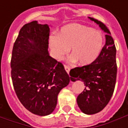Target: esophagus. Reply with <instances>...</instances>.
I'll list each match as a JSON object with an SVG mask.
<instances>
[{
    "label": "esophagus",
    "mask_w": 128,
    "mask_h": 128,
    "mask_svg": "<svg viewBox=\"0 0 128 128\" xmlns=\"http://www.w3.org/2000/svg\"><path fill=\"white\" fill-rule=\"evenodd\" d=\"M64 68H65V70H66V71L67 72V73H68V74H69V72H70V67L67 66H65Z\"/></svg>",
    "instance_id": "obj_1"
}]
</instances>
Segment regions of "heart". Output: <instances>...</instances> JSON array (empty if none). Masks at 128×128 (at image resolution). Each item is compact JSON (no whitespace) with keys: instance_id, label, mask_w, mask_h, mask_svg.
<instances>
[{"instance_id":"1","label":"heart","mask_w":128,"mask_h":128,"mask_svg":"<svg viewBox=\"0 0 128 128\" xmlns=\"http://www.w3.org/2000/svg\"><path fill=\"white\" fill-rule=\"evenodd\" d=\"M104 45L102 33L92 28L79 23L63 26L58 35H52L49 46L53 57L60 60L70 48L69 60L78 62L82 66L93 63L100 56Z\"/></svg>"}]
</instances>
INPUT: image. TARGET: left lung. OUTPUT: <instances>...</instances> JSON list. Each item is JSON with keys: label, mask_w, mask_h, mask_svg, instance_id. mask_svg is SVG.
Returning <instances> with one entry per match:
<instances>
[{"label": "left lung", "mask_w": 128, "mask_h": 128, "mask_svg": "<svg viewBox=\"0 0 128 128\" xmlns=\"http://www.w3.org/2000/svg\"><path fill=\"white\" fill-rule=\"evenodd\" d=\"M88 18L99 26L106 32V44L100 56L93 63L70 71L72 82L81 80L85 89L77 98L80 110L87 115L100 112L106 107L113 94L117 76L116 48L110 32L100 21L92 18Z\"/></svg>", "instance_id": "obj_1"}]
</instances>
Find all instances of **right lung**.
I'll use <instances>...</instances> for the list:
<instances>
[{"label": "right lung", "mask_w": 128, "mask_h": 128, "mask_svg": "<svg viewBox=\"0 0 128 128\" xmlns=\"http://www.w3.org/2000/svg\"><path fill=\"white\" fill-rule=\"evenodd\" d=\"M50 26L38 21L24 25L14 43L11 77L20 102L35 115L51 114L57 106L60 91L70 78L61 62L48 52Z\"/></svg>", "instance_id": "1"}]
</instances>
